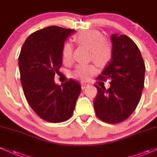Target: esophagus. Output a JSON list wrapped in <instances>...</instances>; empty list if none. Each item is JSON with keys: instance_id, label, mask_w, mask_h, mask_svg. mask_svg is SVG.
I'll return each instance as SVG.
<instances>
[{"instance_id": "esophagus-1", "label": "esophagus", "mask_w": 157, "mask_h": 157, "mask_svg": "<svg viewBox=\"0 0 157 157\" xmlns=\"http://www.w3.org/2000/svg\"><path fill=\"white\" fill-rule=\"evenodd\" d=\"M88 86H89V83H87V82H81V88H82V89H85L86 88H87Z\"/></svg>"}]
</instances>
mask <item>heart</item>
<instances>
[{"label":"heart","instance_id":"obj_1","mask_svg":"<svg viewBox=\"0 0 157 157\" xmlns=\"http://www.w3.org/2000/svg\"><path fill=\"white\" fill-rule=\"evenodd\" d=\"M79 45L86 46L90 50V59L97 66H103L109 62L112 57V47L104 40L101 32L97 30H87L80 32L75 37ZM73 46L71 43H65L62 48V59L64 63L70 62L72 57ZM95 71L91 65H79L74 71V76L86 80Z\"/></svg>","mask_w":157,"mask_h":157}]
</instances>
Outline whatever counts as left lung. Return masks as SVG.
I'll list each match as a JSON object with an SVG mask.
<instances>
[{"label":"left lung","instance_id":"1","mask_svg":"<svg viewBox=\"0 0 157 157\" xmlns=\"http://www.w3.org/2000/svg\"><path fill=\"white\" fill-rule=\"evenodd\" d=\"M112 57L105 65L100 80H111L106 89L95 86V113L108 123H118L128 118L140 102L145 81V66L140 49L128 36L113 34Z\"/></svg>","mask_w":157,"mask_h":157}]
</instances>
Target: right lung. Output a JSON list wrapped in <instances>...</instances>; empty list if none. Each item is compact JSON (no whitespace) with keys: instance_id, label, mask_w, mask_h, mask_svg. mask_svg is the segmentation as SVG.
<instances>
[{"instance_id":"right-lung-1","label":"right lung","mask_w":157,"mask_h":157,"mask_svg":"<svg viewBox=\"0 0 157 157\" xmlns=\"http://www.w3.org/2000/svg\"><path fill=\"white\" fill-rule=\"evenodd\" d=\"M76 32L52 26L29 36L18 58L25 97L37 115L50 122H61L72 116L81 86L69 80L55 83V75L62 65L65 41Z\"/></svg>"}]
</instances>
